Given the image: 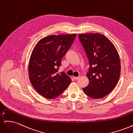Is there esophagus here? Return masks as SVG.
I'll use <instances>...</instances> for the list:
<instances>
[{
	"label": "esophagus",
	"mask_w": 133,
	"mask_h": 133,
	"mask_svg": "<svg viewBox=\"0 0 133 133\" xmlns=\"http://www.w3.org/2000/svg\"><path fill=\"white\" fill-rule=\"evenodd\" d=\"M74 79H75V80H78V79H79V76H77V77H75V76H74Z\"/></svg>",
	"instance_id": "1"
}]
</instances>
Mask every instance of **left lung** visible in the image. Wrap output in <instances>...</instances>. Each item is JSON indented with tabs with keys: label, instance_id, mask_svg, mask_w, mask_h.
<instances>
[{
	"label": "left lung",
	"instance_id": "1",
	"mask_svg": "<svg viewBox=\"0 0 133 133\" xmlns=\"http://www.w3.org/2000/svg\"><path fill=\"white\" fill-rule=\"evenodd\" d=\"M87 54L89 68L87 74L88 85L83 90L93 99H100L112 91L119 81L120 61L115 47L101 34L78 35Z\"/></svg>",
	"mask_w": 133,
	"mask_h": 133
}]
</instances>
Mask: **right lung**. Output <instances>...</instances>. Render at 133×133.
<instances>
[{
  "mask_svg": "<svg viewBox=\"0 0 133 133\" xmlns=\"http://www.w3.org/2000/svg\"><path fill=\"white\" fill-rule=\"evenodd\" d=\"M76 34L50 35L38 42L32 51L29 64L31 85L47 99H54L69 85L71 79L64 71L58 73L62 59Z\"/></svg>",
  "mask_w": 133,
  "mask_h": 133,
  "instance_id": "add662e5",
  "label": "right lung"
}]
</instances>
